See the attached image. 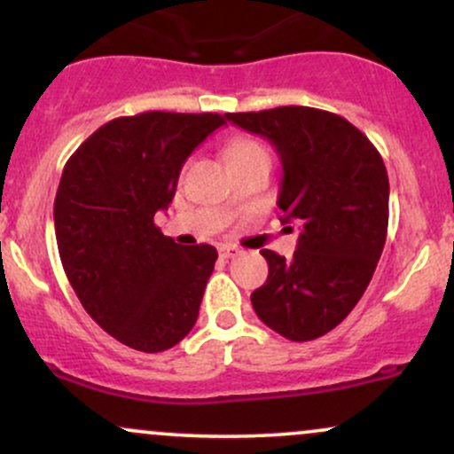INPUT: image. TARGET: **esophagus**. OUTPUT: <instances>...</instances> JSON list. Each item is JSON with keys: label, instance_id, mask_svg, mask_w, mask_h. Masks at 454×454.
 <instances>
[{"label": "esophagus", "instance_id": "1", "mask_svg": "<svg viewBox=\"0 0 454 454\" xmlns=\"http://www.w3.org/2000/svg\"><path fill=\"white\" fill-rule=\"evenodd\" d=\"M239 254H241V252H239L237 247H232V245H222V247H220V256H222L223 260L239 256Z\"/></svg>", "mask_w": 454, "mask_h": 454}]
</instances>
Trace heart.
<instances>
[{
	"label": "heart",
	"mask_w": 454,
	"mask_h": 454,
	"mask_svg": "<svg viewBox=\"0 0 454 454\" xmlns=\"http://www.w3.org/2000/svg\"><path fill=\"white\" fill-rule=\"evenodd\" d=\"M264 147L254 138H237L228 145L226 149V158L234 160V158H243V155H252V153H262Z\"/></svg>",
	"instance_id": "heart-1"
}]
</instances>
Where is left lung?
I'll use <instances>...</instances> for the list:
<instances>
[{"mask_svg": "<svg viewBox=\"0 0 454 454\" xmlns=\"http://www.w3.org/2000/svg\"><path fill=\"white\" fill-rule=\"evenodd\" d=\"M226 119L278 151L284 166L281 223L301 228L290 260L270 249L260 252L269 278L252 293L254 311L286 340H317L361 301L382 256L387 166L361 129L320 108L279 106L226 113Z\"/></svg>", "mask_w": 454, "mask_h": 454, "instance_id": "left-lung-1", "label": "left lung"}]
</instances>
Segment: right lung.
I'll return each instance as SVG.
<instances>
[{"label": "right lung", "instance_id": "obj_1", "mask_svg": "<svg viewBox=\"0 0 454 454\" xmlns=\"http://www.w3.org/2000/svg\"><path fill=\"white\" fill-rule=\"evenodd\" d=\"M226 117L149 111L98 128L66 161L53 217L61 264L108 335L161 352L196 325L213 245H176L153 217L168 209L181 166Z\"/></svg>", "mask_w": 454, "mask_h": 454}]
</instances>
